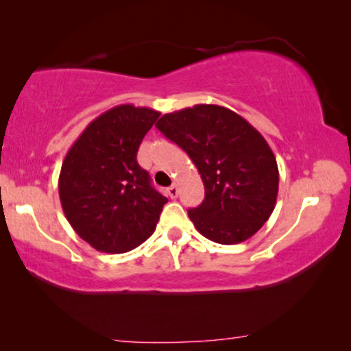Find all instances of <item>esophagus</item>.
Wrapping results in <instances>:
<instances>
[{"instance_id":"34e87169","label":"esophagus","mask_w":351,"mask_h":351,"mask_svg":"<svg viewBox=\"0 0 351 351\" xmlns=\"http://www.w3.org/2000/svg\"><path fill=\"white\" fill-rule=\"evenodd\" d=\"M167 195H169L172 199L177 198V196H179V186H177L176 184H172L169 189H167Z\"/></svg>"}]
</instances>
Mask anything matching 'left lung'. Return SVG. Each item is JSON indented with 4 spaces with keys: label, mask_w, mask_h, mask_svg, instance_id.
Segmentation results:
<instances>
[{
    "label": "left lung",
    "mask_w": 351,
    "mask_h": 351,
    "mask_svg": "<svg viewBox=\"0 0 351 351\" xmlns=\"http://www.w3.org/2000/svg\"><path fill=\"white\" fill-rule=\"evenodd\" d=\"M156 128L186 152L204 184V201L189 209L195 228L219 244L256 234L275 209L280 185L276 158L262 134L213 104L162 114Z\"/></svg>",
    "instance_id": "8db88e82"
}]
</instances>
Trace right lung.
<instances>
[{
	"instance_id": "1",
	"label": "right lung",
	"mask_w": 351,
	"mask_h": 351,
	"mask_svg": "<svg viewBox=\"0 0 351 351\" xmlns=\"http://www.w3.org/2000/svg\"><path fill=\"white\" fill-rule=\"evenodd\" d=\"M160 114L117 105L88 124L62 162L59 196L65 217L100 252L132 251L155 232L167 198L138 166L137 150Z\"/></svg>"
}]
</instances>
